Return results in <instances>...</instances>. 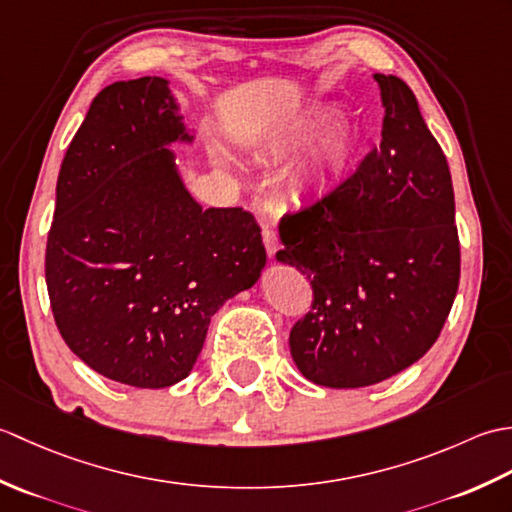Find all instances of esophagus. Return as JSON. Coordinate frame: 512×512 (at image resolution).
<instances>
[{"label": "esophagus", "mask_w": 512, "mask_h": 512, "mask_svg": "<svg viewBox=\"0 0 512 512\" xmlns=\"http://www.w3.org/2000/svg\"><path fill=\"white\" fill-rule=\"evenodd\" d=\"M262 239H264V246H266V250H268V255L273 257L277 250H279V235H277V231L273 226H264V231H262Z\"/></svg>", "instance_id": "obj_1"}]
</instances>
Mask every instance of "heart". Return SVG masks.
I'll list each match as a JSON object with an SVG mask.
<instances>
[{
    "label": "heart",
    "mask_w": 512,
    "mask_h": 512,
    "mask_svg": "<svg viewBox=\"0 0 512 512\" xmlns=\"http://www.w3.org/2000/svg\"><path fill=\"white\" fill-rule=\"evenodd\" d=\"M321 121H323V116H314V118H310V121L297 125L295 129H290L288 134H284L277 140V147H275L277 154H290V151H295V149L306 145L308 138L312 136V129L319 127ZM352 145H354L352 134L343 127L334 129V132H330L328 136H323L317 143V147L312 149V154L306 160V165L301 167V173H299L301 184L317 182L323 171L341 167L347 160V156H350Z\"/></svg>",
    "instance_id": "obj_1"
}]
</instances>
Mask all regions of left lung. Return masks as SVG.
Wrapping results in <instances>:
<instances>
[{"label":"left lung","mask_w":512,"mask_h":512,"mask_svg":"<svg viewBox=\"0 0 512 512\" xmlns=\"http://www.w3.org/2000/svg\"><path fill=\"white\" fill-rule=\"evenodd\" d=\"M374 76L385 105L380 145L279 222L277 259L312 286L290 354L308 380L334 389L376 385L427 354L460 284L447 158L409 85Z\"/></svg>","instance_id":"obj_1"}]
</instances>
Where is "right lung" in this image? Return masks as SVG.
<instances>
[{
  "instance_id": "add662e5",
  "label": "right lung",
  "mask_w": 512,
  "mask_h": 512,
  "mask_svg": "<svg viewBox=\"0 0 512 512\" xmlns=\"http://www.w3.org/2000/svg\"><path fill=\"white\" fill-rule=\"evenodd\" d=\"M178 138L189 134L165 79L107 85L65 151L46 244L63 341L143 389L191 372L213 314L266 264L253 215L202 209L184 189L165 149Z\"/></svg>"
}]
</instances>
